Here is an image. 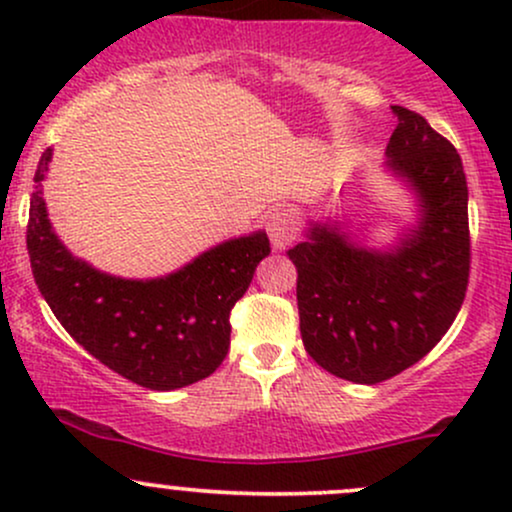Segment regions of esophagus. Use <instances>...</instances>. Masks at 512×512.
Returning <instances> with one entry per match:
<instances>
[{"mask_svg":"<svg viewBox=\"0 0 512 512\" xmlns=\"http://www.w3.org/2000/svg\"><path fill=\"white\" fill-rule=\"evenodd\" d=\"M267 233L274 250H286L296 240V216L291 209H276L267 219Z\"/></svg>","mask_w":512,"mask_h":512,"instance_id":"esophagus-1","label":"esophagus"}]
</instances>
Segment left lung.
Segmentation results:
<instances>
[{"label":"left lung","mask_w":512,"mask_h":512,"mask_svg":"<svg viewBox=\"0 0 512 512\" xmlns=\"http://www.w3.org/2000/svg\"><path fill=\"white\" fill-rule=\"evenodd\" d=\"M385 166L419 202V223L387 250L356 243L337 223H310L289 250L298 269L305 351L317 366L375 385L421 361L450 330L469 281L462 158L414 110L392 105Z\"/></svg>","instance_id":"left-lung-1"}]
</instances>
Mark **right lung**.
I'll return each mask as SVG.
<instances>
[{
    "label": "right lung",
    "mask_w": 512,
    "mask_h": 512,
    "mask_svg": "<svg viewBox=\"0 0 512 512\" xmlns=\"http://www.w3.org/2000/svg\"><path fill=\"white\" fill-rule=\"evenodd\" d=\"M35 170L26 245L40 293L62 327L93 358L149 390H178L209 378L228 354L233 305L272 252L264 231L231 238L158 279H122L74 257L52 231Z\"/></svg>",
    "instance_id": "add662e5"
}]
</instances>
